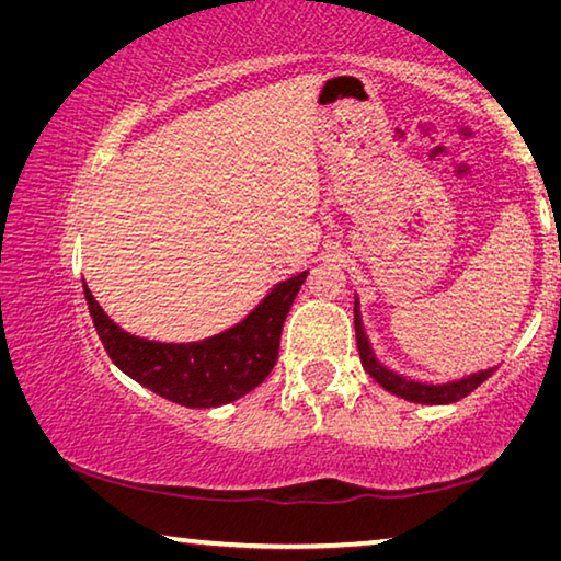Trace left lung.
I'll return each instance as SVG.
<instances>
[{
	"mask_svg": "<svg viewBox=\"0 0 561 561\" xmlns=\"http://www.w3.org/2000/svg\"><path fill=\"white\" fill-rule=\"evenodd\" d=\"M354 327H356V346H358L360 364H364V371H368V376H371L376 383H381L388 393L401 396L411 403H425V405L455 403L468 393H472L474 388H478L480 383H485L488 378L497 371V366H492V368H482V371H472L468 376L453 378V381H443V383L417 381V378L393 371V368L383 366L381 360L376 358L371 341H368L366 331H364V321H360L358 297L354 299Z\"/></svg>",
	"mask_w": 561,
	"mask_h": 561,
	"instance_id": "8db88e82",
	"label": "left lung"
}]
</instances>
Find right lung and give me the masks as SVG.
I'll return each mask as SVG.
<instances>
[{"mask_svg":"<svg viewBox=\"0 0 561 561\" xmlns=\"http://www.w3.org/2000/svg\"><path fill=\"white\" fill-rule=\"evenodd\" d=\"M309 272H299L267 291L257 307L234 327L201 341H150L133 336L83 294L113 364L133 381L187 408H217L232 403L257 388L277 364L282 327L291 301Z\"/></svg>","mask_w":561,"mask_h":561,"instance_id":"right-lung-1","label":"right lung"}]
</instances>
